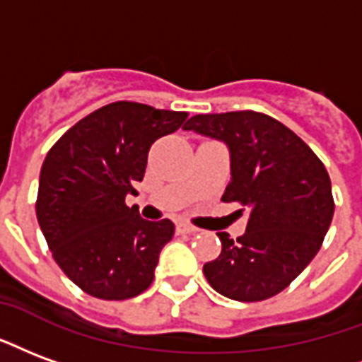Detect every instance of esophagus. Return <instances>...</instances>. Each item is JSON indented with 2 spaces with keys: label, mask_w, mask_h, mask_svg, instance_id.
Wrapping results in <instances>:
<instances>
[{
  "label": "esophagus",
  "mask_w": 362,
  "mask_h": 362,
  "mask_svg": "<svg viewBox=\"0 0 362 362\" xmlns=\"http://www.w3.org/2000/svg\"><path fill=\"white\" fill-rule=\"evenodd\" d=\"M176 232H178V234H195L197 228H194L188 222H178V224H176Z\"/></svg>",
  "instance_id": "obj_1"
}]
</instances>
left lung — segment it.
<instances>
[{"label": "left lung", "instance_id": "left-lung-1", "mask_svg": "<svg viewBox=\"0 0 362 362\" xmlns=\"http://www.w3.org/2000/svg\"><path fill=\"white\" fill-rule=\"evenodd\" d=\"M184 130L226 144L232 178L222 202L249 211L235 242L218 232L222 251L203 267L207 282L235 301L276 296L315 259L330 228L334 197L322 160L290 128L255 111L195 115Z\"/></svg>", "mask_w": 362, "mask_h": 362}]
</instances>
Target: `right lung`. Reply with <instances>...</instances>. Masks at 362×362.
<instances>
[{
  "label": "right lung",
  "mask_w": 362,
  "mask_h": 362,
  "mask_svg": "<svg viewBox=\"0 0 362 362\" xmlns=\"http://www.w3.org/2000/svg\"><path fill=\"white\" fill-rule=\"evenodd\" d=\"M188 113L115 101L66 130L40 170V228L55 263L99 299L140 296L155 278L174 224L146 221L124 199L144 180L149 147Z\"/></svg>",
  "instance_id": "1"
}]
</instances>
